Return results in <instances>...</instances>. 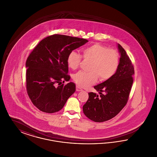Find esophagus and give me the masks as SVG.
Returning <instances> with one entry per match:
<instances>
[{
  "mask_svg": "<svg viewBox=\"0 0 157 157\" xmlns=\"http://www.w3.org/2000/svg\"><path fill=\"white\" fill-rule=\"evenodd\" d=\"M76 91H78V92L82 90V89H81L79 86H76Z\"/></svg>",
  "mask_w": 157,
  "mask_h": 157,
  "instance_id": "esophagus-1",
  "label": "esophagus"
}]
</instances>
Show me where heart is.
Returning a JSON list of instances; mask_svg holds the SVG:
<instances>
[{
	"label": "heart",
	"instance_id": "heart-1",
	"mask_svg": "<svg viewBox=\"0 0 157 157\" xmlns=\"http://www.w3.org/2000/svg\"><path fill=\"white\" fill-rule=\"evenodd\" d=\"M84 59L90 60V72L79 71L74 76V81L81 87H87L94 83L99 78L101 81L111 78L116 73L120 64V55L114 49L95 43L82 50V56L75 51L69 53L67 57L68 67L76 69Z\"/></svg>",
	"mask_w": 157,
	"mask_h": 157
}]
</instances>
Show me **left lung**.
<instances>
[{
	"label": "left lung",
	"mask_w": 157,
	"mask_h": 157,
	"mask_svg": "<svg viewBox=\"0 0 157 157\" xmlns=\"http://www.w3.org/2000/svg\"><path fill=\"white\" fill-rule=\"evenodd\" d=\"M118 46L121 58L116 73L109 79L95 86L100 95L90 92L89 98L83 106L85 116L96 122L115 117L127 105L129 99L134 67L124 49L120 44Z\"/></svg>",
	"instance_id": "1"
}]
</instances>
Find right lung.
I'll use <instances>...</instances> for the list:
<instances>
[{"label": "right lung", "mask_w": 157, "mask_h": 157, "mask_svg": "<svg viewBox=\"0 0 157 157\" xmlns=\"http://www.w3.org/2000/svg\"><path fill=\"white\" fill-rule=\"evenodd\" d=\"M88 42L83 38L55 34L45 37L31 52L26 62V86L32 104L46 113L60 111L76 90L68 81L69 53Z\"/></svg>", "instance_id": "1"}]
</instances>
